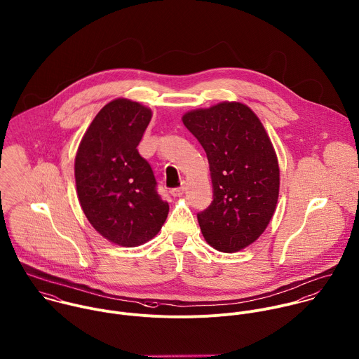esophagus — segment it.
<instances>
[{
  "mask_svg": "<svg viewBox=\"0 0 359 359\" xmlns=\"http://www.w3.org/2000/svg\"><path fill=\"white\" fill-rule=\"evenodd\" d=\"M170 193H172L173 197H180V196L184 193V184H182V186L176 187V189H172Z\"/></svg>",
  "mask_w": 359,
  "mask_h": 359,
  "instance_id": "34e87169",
  "label": "esophagus"
}]
</instances>
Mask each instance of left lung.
Returning a JSON list of instances; mask_svg holds the SVG:
<instances>
[{
    "instance_id": "8db88e82",
    "label": "left lung",
    "mask_w": 359,
    "mask_h": 359,
    "mask_svg": "<svg viewBox=\"0 0 359 359\" xmlns=\"http://www.w3.org/2000/svg\"><path fill=\"white\" fill-rule=\"evenodd\" d=\"M182 120L210 163L212 203L197 214L203 236L219 252H239L274 215L280 193L274 147L255 111L239 102L191 110Z\"/></svg>"
}]
</instances>
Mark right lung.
<instances>
[{
	"label": "right lung",
	"instance_id": "right-lung-1",
	"mask_svg": "<svg viewBox=\"0 0 359 359\" xmlns=\"http://www.w3.org/2000/svg\"><path fill=\"white\" fill-rule=\"evenodd\" d=\"M151 109L114 99L100 109L75 156L76 194L90 225L118 246L135 248L162 228L169 204L156 191L151 165L137 147Z\"/></svg>",
	"mask_w": 359,
	"mask_h": 359
}]
</instances>
